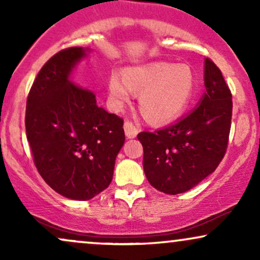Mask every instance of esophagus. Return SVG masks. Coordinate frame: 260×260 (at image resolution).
<instances>
[{
	"instance_id": "34e87169",
	"label": "esophagus",
	"mask_w": 260,
	"mask_h": 260,
	"mask_svg": "<svg viewBox=\"0 0 260 260\" xmlns=\"http://www.w3.org/2000/svg\"><path fill=\"white\" fill-rule=\"evenodd\" d=\"M123 128H124V133H126L127 138H129V139L136 138L137 134H138V129H137V127L134 126L132 122H129V121L124 122Z\"/></svg>"
}]
</instances>
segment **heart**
Wrapping results in <instances>:
<instances>
[{
    "label": "heart",
    "mask_w": 260,
    "mask_h": 260,
    "mask_svg": "<svg viewBox=\"0 0 260 260\" xmlns=\"http://www.w3.org/2000/svg\"><path fill=\"white\" fill-rule=\"evenodd\" d=\"M196 89V76L188 64L155 62L113 71L109 78L110 100L118 107L129 100L132 91L140 92L139 109L145 120L164 123L186 110Z\"/></svg>",
    "instance_id": "obj_1"
}]
</instances>
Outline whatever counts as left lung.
<instances>
[{
	"instance_id": "obj_1",
	"label": "left lung",
	"mask_w": 260,
	"mask_h": 260,
	"mask_svg": "<svg viewBox=\"0 0 260 260\" xmlns=\"http://www.w3.org/2000/svg\"><path fill=\"white\" fill-rule=\"evenodd\" d=\"M205 90L199 105L176 123L140 132L143 168L149 183L166 194L189 190L213 174L225 156L232 117V95L221 71L205 59Z\"/></svg>"
}]
</instances>
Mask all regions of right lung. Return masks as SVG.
Here are the masks:
<instances>
[{"label": "right lung", "mask_w": 260, "mask_h": 260, "mask_svg": "<svg viewBox=\"0 0 260 260\" xmlns=\"http://www.w3.org/2000/svg\"><path fill=\"white\" fill-rule=\"evenodd\" d=\"M88 49L68 47L43 66L25 110L26 138L44 181L58 194L89 201L111 183L124 143L123 120L96 104L71 74Z\"/></svg>", "instance_id": "1"}]
</instances>
